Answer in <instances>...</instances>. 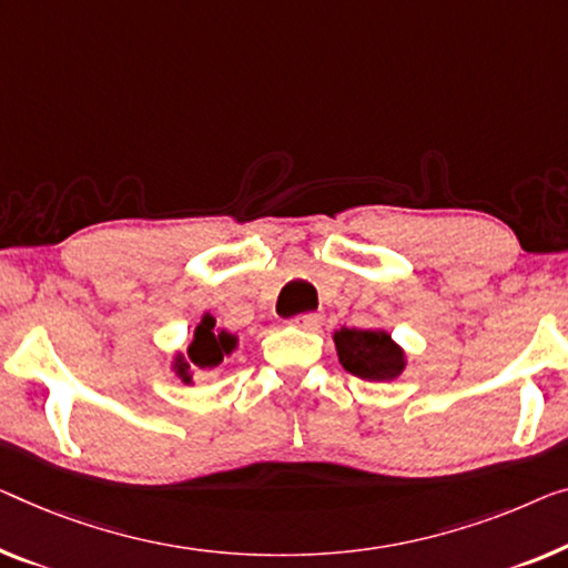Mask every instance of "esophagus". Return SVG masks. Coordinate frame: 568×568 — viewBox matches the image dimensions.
<instances>
[{"label": "esophagus", "mask_w": 568, "mask_h": 568, "mask_svg": "<svg viewBox=\"0 0 568 568\" xmlns=\"http://www.w3.org/2000/svg\"><path fill=\"white\" fill-rule=\"evenodd\" d=\"M291 324L295 328H303V332H316V328L321 326V316L318 313H303V316H295Z\"/></svg>", "instance_id": "34e87169"}]
</instances>
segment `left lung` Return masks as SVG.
Listing matches in <instances>:
<instances>
[{
  "instance_id": "obj_1",
  "label": "left lung",
  "mask_w": 568,
  "mask_h": 568,
  "mask_svg": "<svg viewBox=\"0 0 568 568\" xmlns=\"http://www.w3.org/2000/svg\"><path fill=\"white\" fill-rule=\"evenodd\" d=\"M338 362L369 383H390L408 367V354L385 328H346L332 334Z\"/></svg>"
}]
</instances>
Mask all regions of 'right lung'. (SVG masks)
<instances>
[{
  "mask_svg": "<svg viewBox=\"0 0 568 568\" xmlns=\"http://www.w3.org/2000/svg\"><path fill=\"white\" fill-rule=\"evenodd\" d=\"M236 349H240V336L219 328L216 318L211 313H203L185 352H175L171 357V372L183 385H196L193 375H206L216 369Z\"/></svg>",
  "mask_w": 568,
  "mask_h": 568,
  "instance_id": "obj_1",
  "label": "right lung"
}]
</instances>
